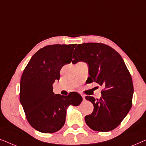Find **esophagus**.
I'll list each match as a JSON object with an SVG mask.
<instances>
[{
	"label": "esophagus",
	"instance_id": "esophagus-1",
	"mask_svg": "<svg viewBox=\"0 0 146 146\" xmlns=\"http://www.w3.org/2000/svg\"><path fill=\"white\" fill-rule=\"evenodd\" d=\"M81 96H82V98H83V100H85V96L84 95V94H81Z\"/></svg>",
	"mask_w": 146,
	"mask_h": 146
}]
</instances>
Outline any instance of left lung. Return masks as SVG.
<instances>
[{"mask_svg":"<svg viewBox=\"0 0 146 146\" xmlns=\"http://www.w3.org/2000/svg\"><path fill=\"white\" fill-rule=\"evenodd\" d=\"M72 62H84L88 66L86 82H95L104 89L102 96L86 99L92 103L93 112L85 116L86 124L94 131H109L118 126L131 108L133 86L124 61L114 49L101 43L78 44Z\"/></svg>","mask_w":146,"mask_h":146,"instance_id":"1","label":"left lung"}]
</instances>
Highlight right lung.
Returning <instances> with one entry per match:
<instances>
[{
  "instance_id": "right-lung-1",
  "label": "right lung",
  "mask_w": 146,
  "mask_h": 146,
  "mask_svg": "<svg viewBox=\"0 0 146 146\" xmlns=\"http://www.w3.org/2000/svg\"><path fill=\"white\" fill-rule=\"evenodd\" d=\"M74 44L46 46L37 51L24 70L20 85V102L28 121L36 130L54 133L64 125L67 109L82 101L78 93L55 94L52 84L59 80L62 67L72 61Z\"/></svg>"
}]
</instances>
